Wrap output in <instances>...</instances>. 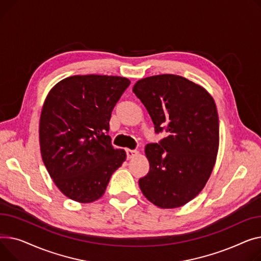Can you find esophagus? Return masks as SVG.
I'll use <instances>...</instances> for the list:
<instances>
[{
  "mask_svg": "<svg viewBox=\"0 0 261 261\" xmlns=\"http://www.w3.org/2000/svg\"><path fill=\"white\" fill-rule=\"evenodd\" d=\"M138 154H139V151L134 150V149H126V156H127V159H132V158L136 157Z\"/></svg>",
  "mask_w": 261,
  "mask_h": 261,
  "instance_id": "esophagus-1",
  "label": "esophagus"
}]
</instances>
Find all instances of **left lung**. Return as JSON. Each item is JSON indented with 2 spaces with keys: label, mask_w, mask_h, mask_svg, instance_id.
<instances>
[{
  "label": "left lung",
  "mask_w": 261,
  "mask_h": 261,
  "mask_svg": "<svg viewBox=\"0 0 261 261\" xmlns=\"http://www.w3.org/2000/svg\"><path fill=\"white\" fill-rule=\"evenodd\" d=\"M135 95L145 106L159 143L145 146L149 171L139 179L148 201L161 208L187 204L205 187L219 148V118L213 97L181 75L157 74L137 81Z\"/></svg>",
  "instance_id": "left-lung-1"
}]
</instances>
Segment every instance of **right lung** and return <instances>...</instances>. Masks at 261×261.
Here are the masks:
<instances>
[{
  "instance_id": "right-lung-1",
  "label": "right lung",
  "mask_w": 261,
  "mask_h": 261,
  "mask_svg": "<svg viewBox=\"0 0 261 261\" xmlns=\"http://www.w3.org/2000/svg\"><path fill=\"white\" fill-rule=\"evenodd\" d=\"M118 75H71L46 97L40 117L42 160L60 192L73 201L100 199L115 171L126 159L111 144L110 120L129 86Z\"/></svg>"
}]
</instances>
